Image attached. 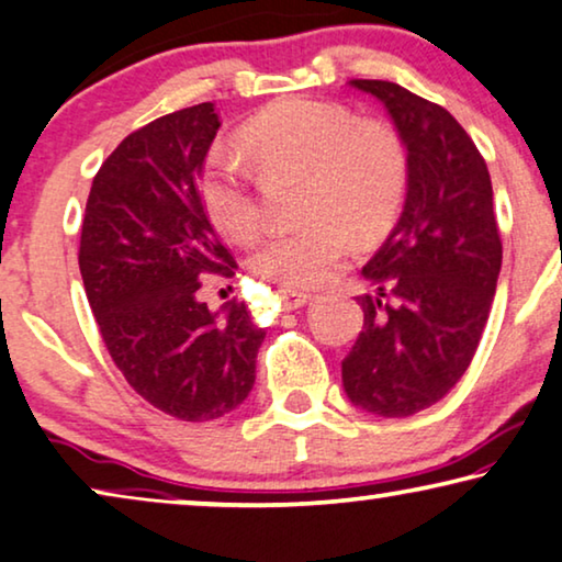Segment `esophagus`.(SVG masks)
Returning a JSON list of instances; mask_svg holds the SVG:
<instances>
[{
  "label": "esophagus",
  "instance_id": "esophagus-1",
  "mask_svg": "<svg viewBox=\"0 0 562 562\" xmlns=\"http://www.w3.org/2000/svg\"><path fill=\"white\" fill-rule=\"evenodd\" d=\"M280 300H282L284 311H297V307H303L305 303H311V295H307V292H300V290L282 288L280 290Z\"/></svg>",
  "mask_w": 562,
  "mask_h": 562
}]
</instances>
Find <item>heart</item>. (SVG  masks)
<instances>
[{"label": "heart", "instance_id": "heart-1", "mask_svg": "<svg viewBox=\"0 0 562 562\" xmlns=\"http://www.w3.org/2000/svg\"><path fill=\"white\" fill-rule=\"evenodd\" d=\"M239 142L262 176H300L303 226L270 234L255 270L288 288L334 278L359 241L394 224L407 191V147L382 120H357L349 109L315 99H284L241 126ZM201 201L211 224L234 241L259 232L249 172L234 157L211 153L201 172Z\"/></svg>", "mask_w": 562, "mask_h": 562}]
</instances>
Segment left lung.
I'll use <instances>...</instances> for the list:
<instances>
[{"label":"left lung","mask_w":562,"mask_h":562,"mask_svg":"<svg viewBox=\"0 0 562 562\" xmlns=\"http://www.w3.org/2000/svg\"><path fill=\"white\" fill-rule=\"evenodd\" d=\"M382 101L407 147L397 226L361 274L363 328L341 361L344 390L363 413L409 417L465 374L492 311L502 236L486 162L453 114L400 83L353 78Z\"/></svg>","instance_id":"8db88e82"}]
</instances>
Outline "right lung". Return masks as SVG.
Listing matches in <instances>:
<instances>
[{"label":"right lung","instance_id":"1","mask_svg":"<svg viewBox=\"0 0 562 562\" xmlns=\"http://www.w3.org/2000/svg\"><path fill=\"white\" fill-rule=\"evenodd\" d=\"M218 126L205 101L124 137L93 178L78 247L109 357L142 400L186 423L247 400L265 341L247 303L211 313L199 300L205 274L236 267L199 188Z\"/></svg>","mask_w":562,"mask_h":562}]
</instances>
